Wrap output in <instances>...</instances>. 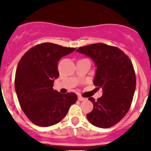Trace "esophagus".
I'll return each instance as SVG.
<instances>
[{
	"label": "esophagus",
	"instance_id": "esophagus-1",
	"mask_svg": "<svg viewBox=\"0 0 151 151\" xmlns=\"http://www.w3.org/2000/svg\"><path fill=\"white\" fill-rule=\"evenodd\" d=\"M78 101H86V100H87V98H85V97H82V96H78Z\"/></svg>",
	"mask_w": 151,
	"mask_h": 151
}]
</instances>
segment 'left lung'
<instances>
[{
    "label": "left lung",
    "mask_w": 151,
    "mask_h": 151,
    "mask_svg": "<svg viewBox=\"0 0 151 151\" xmlns=\"http://www.w3.org/2000/svg\"><path fill=\"white\" fill-rule=\"evenodd\" d=\"M77 52L91 58L96 68L94 85L101 88L103 95L93 103L87 114L89 122L99 128H110L125 116L132 102L136 78L132 63L123 51L102 43L81 47Z\"/></svg>",
    "instance_id": "left-lung-1"
}]
</instances>
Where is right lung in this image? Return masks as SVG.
Masks as SVG:
<instances>
[{"mask_svg": "<svg viewBox=\"0 0 151 151\" xmlns=\"http://www.w3.org/2000/svg\"><path fill=\"white\" fill-rule=\"evenodd\" d=\"M76 48L43 43L29 49L18 63L15 90L22 111L34 124L47 127L60 122L77 101L75 93L61 94L54 90L61 57Z\"/></svg>", "mask_w": 151, "mask_h": 151, "instance_id": "1", "label": "right lung"}]
</instances>
